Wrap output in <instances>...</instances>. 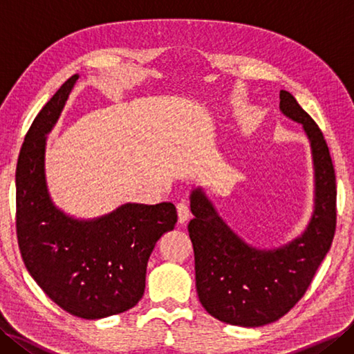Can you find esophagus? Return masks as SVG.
Returning a JSON list of instances; mask_svg holds the SVG:
<instances>
[{"mask_svg": "<svg viewBox=\"0 0 354 354\" xmlns=\"http://www.w3.org/2000/svg\"><path fill=\"white\" fill-rule=\"evenodd\" d=\"M176 212H178V221L179 223H184L189 221L190 217V207L185 201H179L176 204Z\"/></svg>", "mask_w": 354, "mask_h": 354, "instance_id": "esophagus-1", "label": "esophagus"}]
</instances>
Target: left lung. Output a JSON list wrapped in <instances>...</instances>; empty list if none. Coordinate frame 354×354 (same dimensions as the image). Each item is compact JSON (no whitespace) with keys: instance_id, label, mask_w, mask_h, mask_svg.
<instances>
[{"instance_id":"obj_1","label":"left lung","mask_w":354,"mask_h":354,"mask_svg":"<svg viewBox=\"0 0 354 354\" xmlns=\"http://www.w3.org/2000/svg\"><path fill=\"white\" fill-rule=\"evenodd\" d=\"M280 109L303 124L312 147L315 209L301 236L275 250H257L223 222L202 189L190 194L199 301L231 326L260 327L280 319L301 299L333 242L336 178L324 135L290 93L280 91Z\"/></svg>"}]
</instances>
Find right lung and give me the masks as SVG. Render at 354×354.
Returning <instances> with one entry per match:
<instances>
[{
    "label": "right lung",
    "mask_w": 354,
    "mask_h": 354,
    "mask_svg": "<svg viewBox=\"0 0 354 354\" xmlns=\"http://www.w3.org/2000/svg\"><path fill=\"white\" fill-rule=\"evenodd\" d=\"M74 74L39 111L22 142L17 165V236L27 270L65 312L100 319L132 309L146 288L150 254L164 232L175 228L171 202L124 204L93 221L59 209L48 194L44 156Z\"/></svg>",
    "instance_id": "right-lung-1"
}]
</instances>
